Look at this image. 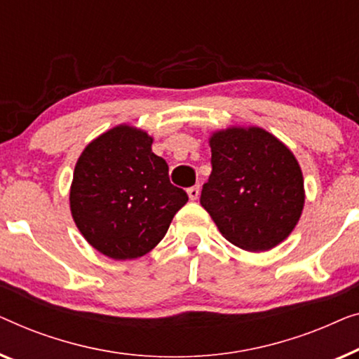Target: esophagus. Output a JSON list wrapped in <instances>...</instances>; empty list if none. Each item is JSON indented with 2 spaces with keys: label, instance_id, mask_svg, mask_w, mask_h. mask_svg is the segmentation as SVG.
<instances>
[{
  "label": "esophagus",
  "instance_id": "1",
  "mask_svg": "<svg viewBox=\"0 0 359 359\" xmlns=\"http://www.w3.org/2000/svg\"><path fill=\"white\" fill-rule=\"evenodd\" d=\"M187 194H189L190 200H196V198H198V195H200V187L198 185L190 187V189L187 190Z\"/></svg>",
  "mask_w": 359,
  "mask_h": 359
}]
</instances>
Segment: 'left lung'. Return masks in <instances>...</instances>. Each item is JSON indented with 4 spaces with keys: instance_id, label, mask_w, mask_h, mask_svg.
<instances>
[{
    "instance_id": "8db88e82",
    "label": "left lung",
    "mask_w": 359,
    "mask_h": 359,
    "mask_svg": "<svg viewBox=\"0 0 359 359\" xmlns=\"http://www.w3.org/2000/svg\"><path fill=\"white\" fill-rule=\"evenodd\" d=\"M210 146L213 170L201 206L231 244L249 252L273 249L291 234L304 206L294 154L259 127L219 130Z\"/></svg>"
}]
</instances>
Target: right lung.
I'll use <instances>...</instances> for the list:
<instances>
[{"label":"right lung","instance_id":"add662e5","mask_svg":"<svg viewBox=\"0 0 359 359\" xmlns=\"http://www.w3.org/2000/svg\"><path fill=\"white\" fill-rule=\"evenodd\" d=\"M143 130L118 125L86 146L73 174L69 208L84 239L115 260L138 259L163 241L189 196Z\"/></svg>","mask_w":359,"mask_h":359}]
</instances>
